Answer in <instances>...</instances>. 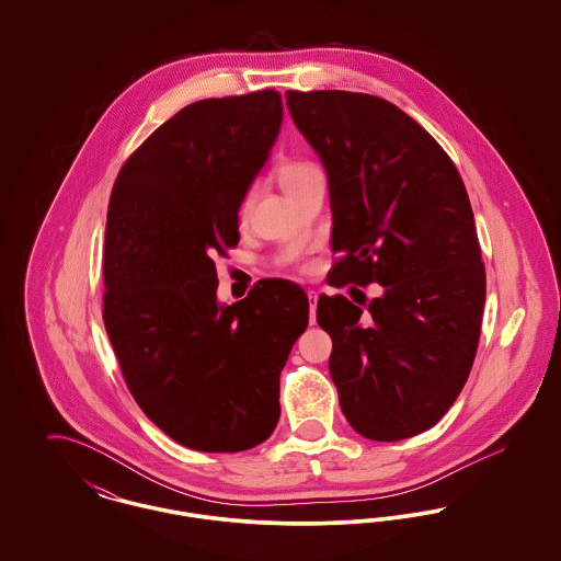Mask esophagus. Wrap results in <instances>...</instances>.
I'll list each match as a JSON object with an SVG mask.
<instances>
[{"instance_id":"esophagus-1","label":"esophagus","mask_w":561,"mask_h":561,"mask_svg":"<svg viewBox=\"0 0 561 561\" xmlns=\"http://www.w3.org/2000/svg\"><path fill=\"white\" fill-rule=\"evenodd\" d=\"M307 298H309V311H311V323H316V309H318V294L313 293V290H309V293H307Z\"/></svg>"}]
</instances>
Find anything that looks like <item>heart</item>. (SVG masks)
Masks as SVG:
<instances>
[{
	"label": "heart",
	"mask_w": 561,
	"mask_h": 561,
	"mask_svg": "<svg viewBox=\"0 0 561 561\" xmlns=\"http://www.w3.org/2000/svg\"><path fill=\"white\" fill-rule=\"evenodd\" d=\"M311 168V163H307V161H284L279 168H277V181H279V185L284 188L290 187L294 181L300 176V174H305L307 170ZM248 206V202H243V208Z\"/></svg>",
	"instance_id": "1"
}]
</instances>
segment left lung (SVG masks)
Here are the masks:
<instances>
[{
  "label": "left lung",
  "instance_id": "8db88e82",
  "mask_svg": "<svg viewBox=\"0 0 561 561\" xmlns=\"http://www.w3.org/2000/svg\"><path fill=\"white\" fill-rule=\"evenodd\" d=\"M286 105L328 174L339 254L328 284L382 286L362 307L343 294L318 300L343 414L374 442L419 435L450 410L480 343L485 268L465 183L385 99L288 90Z\"/></svg>",
  "mask_w": 561,
  "mask_h": 561
}]
</instances>
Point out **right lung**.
Segmentation results:
<instances>
[{"label": "right lung", "instance_id": "obj_1", "mask_svg": "<svg viewBox=\"0 0 561 561\" xmlns=\"http://www.w3.org/2000/svg\"><path fill=\"white\" fill-rule=\"evenodd\" d=\"M282 96L206 99L163 122L122 165L103 254V321L140 410L191 450L241 453L279 421V373L309 298L261 279L216 302L214 256L238 245L241 202L282 126Z\"/></svg>", "mask_w": 561, "mask_h": 561}]
</instances>
